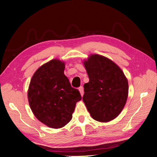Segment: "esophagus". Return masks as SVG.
<instances>
[{"label":"esophagus","mask_w":157,"mask_h":157,"mask_svg":"<svg viewBox=\"0 0 157 157\" xmlns=\"http://www.w3.org/2000/svg\"><path fill=\"white\" fill-rule=\"evenodd\" d=\"M79 92H80V94H81V95H82V96L84 95V88L82 87V86H80V87L79 88Z\"/></svg>","instance_id":"obj_1"}]
</instances>
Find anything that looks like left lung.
Here are the masks:
<instances>
[{
    "mask_svg": "<svg viewBox=\"0 0 157 157\" xmlns=\"http://www.w3.org/2000/svg\"><path fill=\"white\" fill-rule=\"evenodd\" d=\"M84 65L90 80L84 85L83 101L96 121H111L126 103L128 79L117 65L102 55H90Z\"/></svg>",
    "mask_w": 157,
    "mask_h": 157,
    "instance_id": "8db88e82",
    "label": "left lung"
}]
</instances>
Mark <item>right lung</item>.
I'll return each instance as SVG.
<instances>
[{
    "instance_id": "obj_1",
    "label": "right lung",
    "mask_w": 157,
    "mask_h": 157,
    "mask_svg": "<svg viewBox=\"0 0 157 157\" xmlns=\"http://www.w3.org/2000/svg\"><path fill=\"white\" fill-rule=\"evenodd\" d=\"M65 63L52 59L33 75L28 92L29 105L40 121L52 128H61L71 121L76 102L82 96L71 87L64 74Z\"/></svg>"
}]
</instances>
